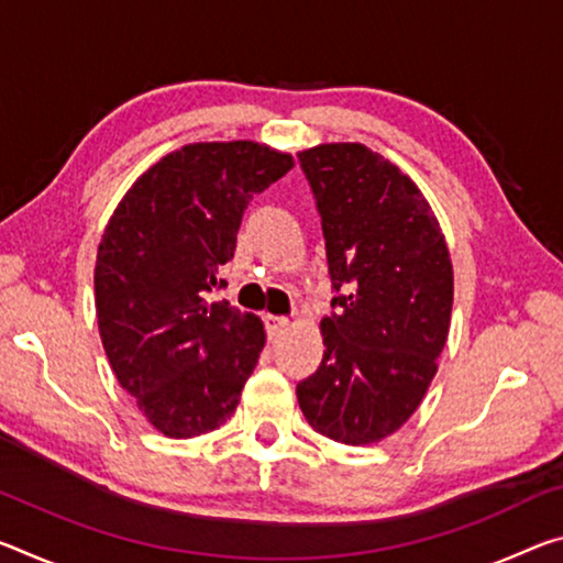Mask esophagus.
Wrapping results in <instances>:
<instances>
[{"label": "esophagus", "instance_id": "34e87169", "mask_svg": "<svg viewBox=\"0 0 563 563\" xmlns=\"http://www.w3.org/2000/svg\"><path fill=\"white\" fill-rule=\"evenodd\" d=\"M285 325H288V318H280V316H265V330L267 335L275 338L278 333H283Z\"/></svg>", "mask_w": 563, "mask_h": 563}]
</instances>
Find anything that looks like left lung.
<instances>
[{"label":"left lung","mask_w":563,"mask_h":563,"mask_svg":"<svg viewBox=\"0 0 563 563\" xmlns=\"http://www.w3.org/2000/svg\"><path fill=\"white\" fill-rule=\"evenodd\" d=\"M323 225L333 313L323 361L296 394L338 443H378L421 406L439 371L453 265L431 205L408 175L358 142L298 155Z\"/></svg>","instance_id":"left-lung-1"}]
</instances>
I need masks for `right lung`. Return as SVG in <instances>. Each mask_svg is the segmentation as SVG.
Listing matches in <instances>:
<instances>
[{
  "instance_id": "1",
  "label": "right lung",
  "mask_w": 563,
  "mask_h": 563,
  "mask_svg": "<svg viewBox=\"0 0 563 563\" xmlns=\"http://www.w3.org/2000/svg\"><path fill=\"white\" fill-rule=\"evenodd\" d=\"M290 167V155L250 140L195 142L137 177L107 222L95 263L104 353L169 439L225 423L261 358V318L208 296L225 285L218 273L247 202Z\"/></svg>"
}]
</instances>
